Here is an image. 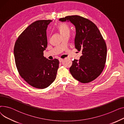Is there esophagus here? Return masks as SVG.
<instances>
[{"mask_svg":"<svg viewBox=\"0 0 124 124\" xmlns=\"http://www.w3.org/2000/svg\"><path fill=\"white\" fill-rule=\"evenodd\" d=\"M59 62H60V63H61L63 61V59H59Z\"/></svg>","mask_w":124,"mask_h":124,"instance_id":"esophagus-1","label":"esophagus"}]
</instances>
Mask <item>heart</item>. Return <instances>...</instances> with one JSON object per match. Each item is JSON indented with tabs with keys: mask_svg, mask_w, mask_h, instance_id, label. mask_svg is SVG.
<instances>
[{
	"mask_svg": "<svg viewBox=\"0 0 124 124\" xmlns=\"http://www.w3.org/2000/svg\"><path fill=\"white\" fill-rule=\"evenodd\" d=\"M58 29L62 36L70 32V28L69 26L64 23H61L59 24L58 26Z\"/></svg>",
	"mask_w": 124,
	"mask_h": 124,
	"instance_id": "1",
	"label": "heart"
}]
</instances>
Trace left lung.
I'll return each instance as SVG.
<instances>
[{"instance_id":"obj_1","label":"left lung","mask_w":124,"mask_h":124,"mask_svg":"<svg viewBox=\"0 0 124 124\" xmlns=\"http://www.w3.org/2000/svg\"><path fill=\"white\" fill-rule=\"evenodd\" d=\"M59 21L70 22L75 26V47L82 51L79 60L72 61L70 73L81 83L93 81L102 72L107 58V46L100 30L92 21L79 16H67Z\"/></svg>"}]
</instances>
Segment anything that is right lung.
<instances>
[{
  "instance_id": "obj_1",
  "label": "right lung",
  "mask_w": 124,
  "mask_h": 124,
  "mask_svg": "<svg viewBox=\"0 0 124 124\" xmlns=\"http://www.w3.org/2000/svg\"><path fill=\"white\" fill-rule=\"evenodd\" d=\"M51 20H39L31 24L18 37L14 47L18 73L32 87L44 89L56 78L59 62L44 56L47 47L46 30Z\"/></svg>"
}]
</instances>
